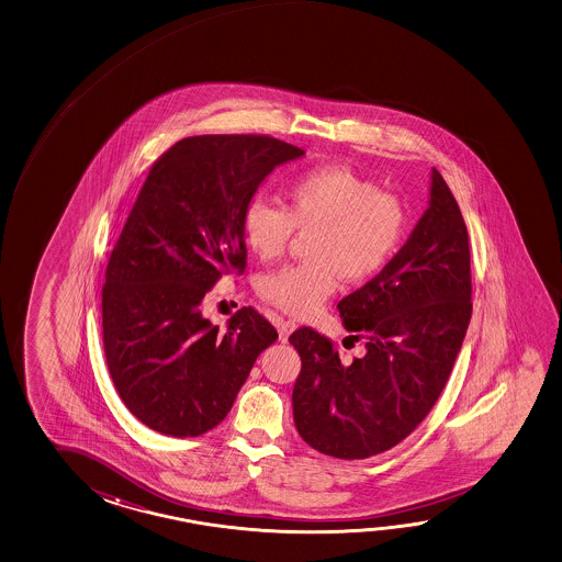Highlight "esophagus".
Masks as SVG:
<instances>
[{
    "label": "esophagus",
    "mask_w": 562,
    "mask_h": 562,
    "mask_svg": "<svg viewBox=\"0 0 562 562\" xmlns=\"http://www.w3.org/2000/svg\"><path fill=\"white\" fill-rule=\"evenodd\" d=\"M276 327L277 330H279V340L286 342L289 335L295 330V323H293V321H285L283 317H277Z\"/></svg>",
    "instance_id": "esophagus-1"
}]
</instances>
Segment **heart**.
<instances>
[{
    "instance_id": "heart-1",
    "label": "heart",
    "mask_w": 562,
    "mask_h": 562,
    "mask_svg": "<svg viewBox=\"0 0 562 562\" xmlns=\"http://www.w3.org/2000/svg\"><path fill=\"white\" fill-rule=\"evenodd\" d=\"M406 215L394 195L347 166L296 176L285 207L254 200L244 214L245 244L261 261L285 254L293 232H313L308 263L286 266L259 281V295L289 315L305 317L337 289L338 276L358 283L396 254Z\"/></svg>"
}]
</instances>
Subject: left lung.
<instances>
[{"label":"left lung","instance_id":"1","mask_svg":"<svg viewBox=\"0 0 562 562\" xmlns=\"http://www.w3.org/2000/svg\"><path fill=\"white\" fill-rule=\"evenodd\" d=\"M470 271L460 205L431 168L428 210L408 241L372 281L338 303L345 328L367 335L364 357L340 362L333 342L313 328L289 337L301 357L293 418L311 448L338 460H364L418 428L470 327Z\"/></svg>","mask_w":562,"mask_h":562}]
</instances>
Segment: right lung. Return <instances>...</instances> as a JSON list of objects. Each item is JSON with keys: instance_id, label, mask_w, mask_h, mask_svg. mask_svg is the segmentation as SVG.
I'll return each mask as SVG.
<instances>
[{"instance_id": "1", "label": "right lung", "mask_w": 562, "mask_h": 562, "mask_svg": "<svg viewBox=\"0 0 562 562\" xmlns=\"http://www.w3.org/2000/svg\"><path fill=\"white\" fill-rule=\"evenodd\" d=\"M305 150L261 134L173 144L148 173L102 286L106 367L124 406L172 438L215 428L277 330L244 306L220 330L202 313L227 271H244V214L257 188Z\"/></svg>"}]
</instances>
